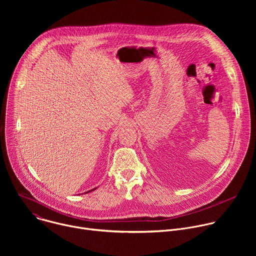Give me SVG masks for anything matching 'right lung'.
Masks as SVG:
<instances>
[{"instance_id": "obj_1", "label": "right lung", "mask_w": 256, "mask_h": 256, "mask_svg": "<svg viewBox=\"0 0 256 256\" xmlns=\"http://www.w3.org/2000/svg\"><path fill=\"white\" fill-rule=\"evenodd\" d=\"M91 192H92V190H91Z\"/></svg>"}]
</instances>
